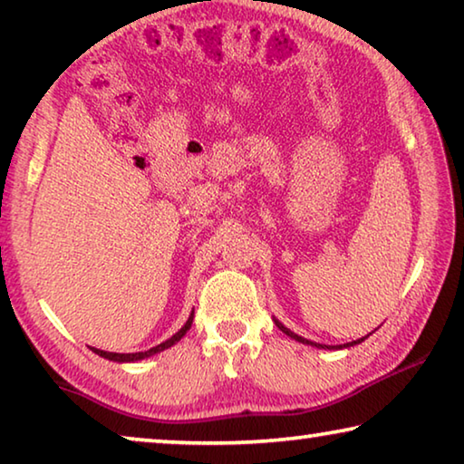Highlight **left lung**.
I'll return each mask as SVG.
<instances>
[{
  "label": "left lung",
  "instance_id": "8db88e82",
  "mask_svg": "<svg viewBox=\"0 0 464 464\" xmlns=\"http://www.w3.org/2000/svg\"><path fill=\"white\" fill-rule=\"evenodd\" d=\"M274 324H276V327L280 329V332H285L288 337H293V340H296V342H301V343H304V345H313V348H319V350H342V348H350V345H356V343H362L368 335H372V334H368V335H364V337H360V340H354V342H348V343H340V345H325V343H317V342H311V340H304V337H301V335H296L295 332H290L288 327H285L280 324L278 319H274Z\"/></svg>",
  "mask_w": 464,
  "mask_h": 464
}]
</instances>
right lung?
Instances as JSON below:
<instances>
[{
  "label": "right lung",
  "mask_w": 464,
  "mask_h": 464,
  "mask_svg": "<svg viewBox=\"0 0 464 464\" xmlns=\"http://www.w3.org/2000/svg\"><path fill=\"white\" fill-rule=\"evenodd\" d=\"M192 319H194V311L190 313V317H188V321H186V324L182 325V329H179V332H176L174 335L169 337V340L161 342L160 345H155V348L147 350V352H135V354H119V352H106V350H98V348H90V350L93 352V354H98V356H102V358L112 360V362H139V360L149 358V356H155V354H160V352L171 348V345H174V343H178L179 340H182V337L186 335L188 329H190V325H192Z\"/></svg>",
  "instance_id": "add662e5"
}]
</instances>
